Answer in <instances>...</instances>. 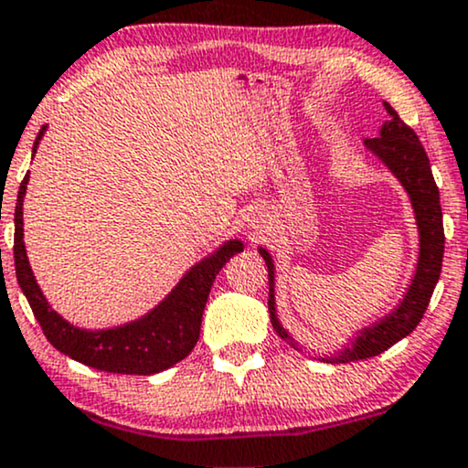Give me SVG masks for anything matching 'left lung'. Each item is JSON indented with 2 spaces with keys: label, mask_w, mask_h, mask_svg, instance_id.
I'll use <instances>...</instances> for the list:
<instances>
[{
  "label": "left lung",
  "mask_w": 468,
  "mask_h": 468,
  "mask_svg": "<svg viewBox=\"0 0 468 468\" xmlns=\"http://www.w3.org/2000/svg\"><path fill=\"white\" fill-rule=\"evenodd\" d=\"M386 112L390 119L386 121L379 130V136L367 138L365 147L368 152L378 155L382 163L393 171V176L401 182L406 193L410 195L414 218L419 225V262L417 273L408 286L406 295L399 305L384 319L375 321L373 325L365 327L357 334V338L351 340L349 347L338 351L336 356L323 357L325 362H356L367 360V357L379 356L382 351L393 347L401 338H406L419 321L423 319L428 310L431 292H434L436 282L441 278L442 269V253H445V229H442V210H441V195L431 176L430 158L425 154L423 145L419 143L417 132L410 125H406L399 119V114L393 111L390 103L384 101ZM264 258L269 269V314L271 325L288 340V345L297 347L295 340L288 334L275 313V267L273 258L267 250H258Z\"/></svg>",
  "instance_id": "1"
}]
</instances>
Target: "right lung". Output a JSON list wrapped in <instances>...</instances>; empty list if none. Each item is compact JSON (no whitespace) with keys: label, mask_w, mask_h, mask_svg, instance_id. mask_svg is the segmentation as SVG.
I'll use <instances>...</instances> for the list:
<instances>
[{"label":"right lung","mask_w":468,"mask_h":468,"mask_svg":"<svg viewBox=\"0 0 468 468\" xmlns=\"http://www.w3.org/2000/svg\"><path fill=\"white\" fill-rule=\"evenodd\" d=\"M43 134L45 125L34 141V152ZM27 180L30 176L23 177L15 207V271L23 295L49 343L60 354L108 373L154 375L184 360L197 345L201 316H204L212 282L234 253L243 251V243L228 240L212 256L195 264L186 271L180 284L141 319L112 327V330H82L51 310L34 280L26 245H23V197H26Z\"/></svg>","instance_id":"right-lung-1"}]
</instances>
